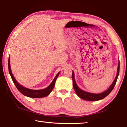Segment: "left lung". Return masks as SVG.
I'll return each instance as SVG.
<instances>
[{"label": "left lung", "mask_w": 127, "mask_h": 127, "mask_svg": "<svg viewBox=\"0 0 127 127\" xmlns=\"http://www.w3.org/2000/svg\"><path fill=\"white\" fill-rule=\"evenodd\" d=\"M119 62L118 66V72H117V76H116V78L115 79V80L114 81L112 85L110 86V87H109L106 91H105L101 94H96L89 93V92L84 91L79 89V88L77 86L76 82H75L74 73L73 72L72 79H73V88L75 90V91L76 92V94H77V95H78L79 97L81 98L82 99L87 100V101H97V100H101L102 98L106 97V96L108 95L111 92V91L113 90L114 87L115 85L116 84V82H117L118 77V76H119Z\"/></svg>", "instance_id": "obj_1"}]
</instances>
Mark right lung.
Here are the masks:
<instances>
[{"instance_id":"right-lung-1","label":"right lung","mask_w":127,"mask_h":127,"mask_svg":"<svg viewBox=\"0 0 127 127\" xmlns=\"http://www.w3.org/2000/svg\"><path fill=\"white\" fill-rule=\"evenodd\" d=\"M8 69H9V74L11 76V78L12 79V81L13 82L15 86L17 87V89L18 90V91H20L21 93H22L23 95L26 96L27 97H32V98H41V97H44L47 96L50 94V92L52 91L54 87L55 86V81L57 80V77H58L59 73L57 74V76H55L54 79H53L52 82H51V84L49 86L46 88V89H43V90H31L27 89V88H25L24 87L20 85L19 83L16 81V79L14 78L13 77V75L11 69H10V59L9 58V59H8Z\"/></svg>"}]
</instances>
